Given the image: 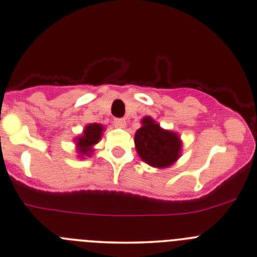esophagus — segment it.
<instances>
[{
  "label": "esophagus",
  "mask_w": 257,
  "mask_h": 257,
  "mask_svg": "<svg viewBox=\"0 0 257 257\" xmlns=\"http://www.w3.org/2000/svg\"><path fill=\"white\" fill-rule=\"evenodd\" d=\"M114 125L119 128H123L126 127V120L125 119H115L114 120Z\"/></svg>",
  "instance_id": "esophagus-1"
}]
</instances>
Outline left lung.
I'll use <instances>...</instances> for the list:
<instances>
[{"instance_id": "obj_1", "label": "left lung", "mask_w": 257, "mask_h": 257, "mask_svg": "<svg viewBox=\"0 0 257 257\" xmlns=\"http://www.w3.org/2000/svg\"><path fill=\"white\" fill-rule=\"evenodd\" d=\"M135 134V147L144 163L165 169L181 158L182 141L174 131L163 128L152 116H144Z\"/></svg>"}]
</instances>
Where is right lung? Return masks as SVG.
<instances>
[{
	"label": "right lung",
	"mask_w": 257,
	"mask_h": 257,
	"mask_svg": "<svg viewBox=\"0 0 257 257\" xmlns=\"http://www.w3.org/2000/svg\"><path fill=\"white\" fill-rule=\"evenodd\" d=\"M104 126L100 123H88L85 126L82 134L74 140L75 146H76L77 158L86 159V157H91L94 151V146L99 142L102 138Z\"/></svg>",
	"instance_id": "add662e5"
}]
</instances>
